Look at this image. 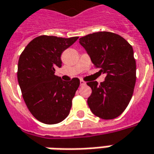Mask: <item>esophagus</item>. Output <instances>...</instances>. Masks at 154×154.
Masks as SVG:
<instances>
[{
    "label": "esophagus",
    "instance_id": "esophagus-1",
    "mask_svg": "<svg viewBox=\"0 0 154 154\" xmlns=\"http://www.w3.org/2000/svg\"><path fill=\"white\" fill-rule=\"evenodd\" d=\"M86 84V82H84L83 80H80V85L84 86Z\"/></svg>",
    "mask_w": 154,
    "mask_h": 154
}]
</instances>
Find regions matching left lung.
Instances as JSON below:
<instances>
[{"label": "left lung", "instance_id": "left-lung-1", "mask_svg": "<svg viewBox=\"0 0 154 154\" xmlns=\"http://www.w3.org/2000/svg\"><path fill=\"white\" fill-rule=\"evenodd\" d=\"M95 67L106 74L103 82H88L92 94L88 104L96 116L111 120L121 115L133 94L136 60L132 46L116 33L98 32L79 38Z\"/></svg>", "mask_w": 154, "mask_h": 154}]
</instances>
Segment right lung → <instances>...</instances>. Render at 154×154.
<instances>
[{
	"mask_svg": "<svg viewBox=\"0 0 154 154\" xmlns=\"http://www.w3.org/2000/svg\"><path fill=\"white\" fill-rule=\"evenodd\" d=\"M77 38L41 35L29 42L20 55L17 80L23 98L30 113L42 123L57 124L70 113L80 80L62 81L55 72L61 66L62 52Z\"/></svg>",
	"mask_w": 154,
	"mask_h": 154,
	"instance_id": "right-lung-1",
	"label": "right lung"
}]
</instances>
